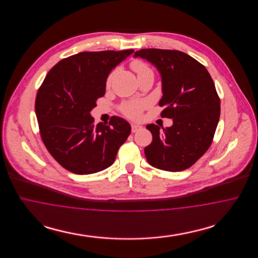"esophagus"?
<instances>
[{"mask_svg": "<svg viewBox=\"0 0 258 258\" xmlns=\"http://www.w3.org/2000/svg\"><path fill=\"white\" fill-rule=\"evenodd\" d=\"M141 128H142V126L139 125V124H132V132L133 133H136V132H138Z\"/></svg>", "mask_w": 258, "mask_h": 258, "instance_id": "obj_1", "label": "esophagus"}]
</instances>
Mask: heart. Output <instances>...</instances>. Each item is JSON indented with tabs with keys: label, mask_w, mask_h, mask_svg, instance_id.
Returning a JSON list of instances; mask_svg holds the SVG:
<instances>
[{
	"label": "heart",
	"mask_w": 258,
	"mask_h": 258,
	"mask_svg": "<svg viewBox=\"0 0 258 258\" xmlns=\"http://www.w3.org/2000/svg\"><path fill=\"white\" fill-rule=\"evenodd\" d=\"M131 68L135 74H137V77H141V76L148 75V74L154 75L152 69L148 66L145 61H142L140 59H135L134 61H132ZM112 78H113V73L109 74L106 78L105 85L107 88L110 87ZM145 106H146L145 101L128 100V101H124L120 105V110L127 118L133 119V120H138V119H140V117L142 115V111L145 108Z\"/></svg>",
	"instance_id": "b5f03b06"
}]
</instances>
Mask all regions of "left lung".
Listing matches in <instances>:
<instances>
[{
	"label": "left lung",
	"mask_w": 258,
	"mask_h": 258,
	"mask_svg": "<svg viewBox=\"0 0 258 258\" xmlns=\"http://www.w3.org/2000/svg\"><path fill=\"white\" fill-rule=\"evenodd\" d=\"M157 67L161 75L162 118L173 119L160 132L148 124L152 143L144 149L148 162L160 170L183 171L208 150L221 115V99L207 69L178 50L148 48L135 53Z\"/></svg>",
	"instance_id": "8db88e82"
}]
</instances>
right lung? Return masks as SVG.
Returning <instances> with one entry per match:
<instances>
[{
  "instance_id": "obj_1",
  "label": "right lung",
  "mask_w": 258,
  "mask_h": 258,
  "mask_svg": "<svg viewBox=\"0 0 258 258\" xmlns=\"http://www.w3.org/2000/svg\"><path fill=\"white\" fill-rule=\"evenodd\" d=\"M135 50L81 52L64 58L46 74L35 102L39 134L50 155L75 174L97 173L112 165L131 135L130 123L111 117L95 124L90 111L105 94V81Z\"/></svg>"
}]
</instances>
